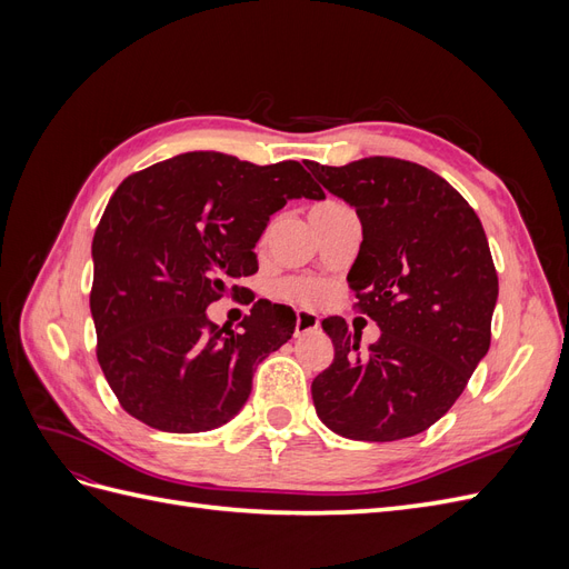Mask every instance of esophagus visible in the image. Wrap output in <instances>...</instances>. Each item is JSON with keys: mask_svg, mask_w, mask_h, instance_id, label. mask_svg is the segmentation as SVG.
I'll return each instance as SVG.
<instances>
[{"mask_svg": "<svg viewBox=\"0 0 569 569\" xmlns=\"http://www.w3.org/2000/svg\"><path fill=\"white\" fill-rule=\"evenodd\" d=\"M320 327V318L311 311H297V325H295V337H301L306 332H313Z\"/></svg>", "mask_w": 569, "mask_h": 569, "instance_id": "esophagus-1", "label": "esophagus"}]
</instances>
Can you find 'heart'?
<instances>
[{
    "label": "heart",
    "instance_id": "b5f03b06",
    "mask_svg": "<svg viewBox=\"0 0 569 569\" xmlns=\"http://www.w3.org/2000/svg\"><path fill=\"white\" fill-rule=\"evenodd\" d=\"M316 209H343V206H341V203H337V201H327V203L316 206ZM274 291H278V297H280V299L295 301V303H313V301L320 297V287H318V282H313V280H303V278H289V280H282L278 287H274Z\"/></svg>",
    "mask_w": 569,
    "mask_h": 569
}]
</instances>
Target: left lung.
I'll return each mask as SVG.
<instances>
[{
	"instance_id": "1",
	"label": "left lung",
	"mask_w": 569,
	"mask_h": 569,
	"mask_svg": "<svg viewBox=\"0 0 569 569\" xmlns=\"http://www.w3.org/2000/svg\"><path fill=\"white\" fill-rule=\"evenodd\" d=\"M306 166L360 218L347 280L358 311L382 330L360 353L347 322L322 320L335 360L311 385L318 418L356 441L416 437L449 412L489 351L498 274L485 228L425 166L391 157Z\"/></svg>"
}]
</instances>
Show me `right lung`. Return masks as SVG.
Segmentation results:
<instances>
[{"label": "right lung", "instance_id": "1", "mask_svg": "<svg viewBox=\"0 0 569 569\" xmlns=\"http://www.w3.org/2000/svg\"><path fill=\"white\" fill-rule=\"evenodd\" d=\"M325 192L299 161L256 166L189 151L118 184L94 239L90 308L97 360L128 416L161 432H206L234 418L253 370L295 335L291 308L254 301L240 332L204 318L258 270L253 247L287 199Z\"/></svg>", "mask_w": 569, "mask_h": 569}]
</instances>
